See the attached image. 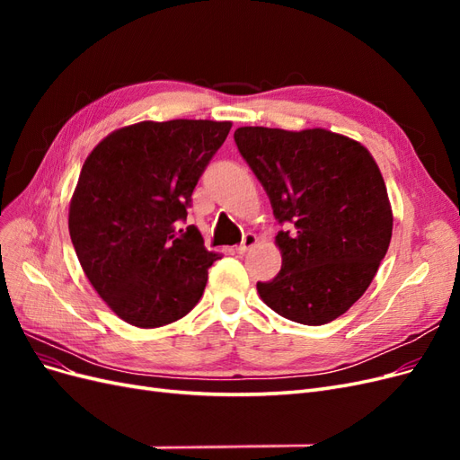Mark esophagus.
<instances>
[{"mask_svg":"<svg viewBox=\"0 0 460 460\" xmlns=\"http://www.w3.org/2000/svg\"><path fill=\"white\" fill-rule=\"evenodd\" d=\"M255 243H257V235H255V234H252V232H247V234L243 235L242 243L238 245V253H247L249 249L255 247Z\"/></svg>","mask_w":460,"mask_h":460,"instance_id":"1","label":"esophagus"}]
</instances>
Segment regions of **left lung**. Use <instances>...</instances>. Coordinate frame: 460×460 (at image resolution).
Masks as SVG:
<instances>
[{"label":"left lung","instance_id":"obj_1","mask_svg":"<svg viewBox=\"0 0 460 460\" xmlns=\"http://www.w3.org/2000/svg\"><path fill=\"white\" fill-rule=\"evenodd\" d=\"M235 146L270 199L282 269L257 282L280 316L320 326L349 311L378 272L392 242L394 213L370 151L324 128L242 127Z\"/></svg>","mask_w":460,"mask_h":460}]
</instances>
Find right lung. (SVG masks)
<instances>
[{"mask_svg": "<svg viewBox=\"0 0 460 460\" xmlns=\"http://www.w3.org/2000/svg\"><path fill=\"white\" fill-rule=\"evenodd\" d=\"M232 122L144 120L111 132L82 164L68 232L90 284L124 323L159 328L203 296L208 267L196 226L178 230Z\"/></svg>", "mask_w": 460, "mask_h": 460, "instance_id": "add662e5", "label": "right lung"}]
</instances>
